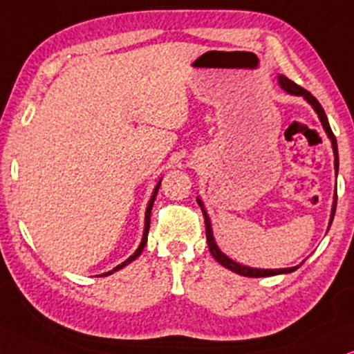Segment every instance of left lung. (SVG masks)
I'll list each match as a JSON object with an SVG mask.
<instances>
[{"mask_svg":"<svg viewBox=\"0 0 354 354\" xmlns=\"http://www.w3.org/2000/svg\"><path fill=\"white\" fill-rule=\"evenodd\" d=\"M279 86L284 89L286 93H289V95H294V96H302L304 100H306L308 104L314 107V111L317 114H319V119L322 125H324L326 136H328L330 140H332V147H333V155H335V171L338 173V147H337V138H335L332 129H330V124H328V119H326V114L324 111V107L320 106V102L315 100L314 96L310 95V93L307 91V89H304L302 86H299L294 82H290L289 78H286L284 75H279ZM198 204L201 205V210H203L204 214V222H205V236H207V245H209V252L212 254L214 258L217 259L218 263H221L222 266H225L227 270L236 272V274H241V276H248V277H265V276H274V274H283V272H292L296 271L299 266H292V268H283V270H258V268H250V266H243L240 265V263L234 261V259H230L227 254H223L221 250H218L216 240H214V235H212V227H210V221H209V216L207 212H205L204 209V204L203 201L198 198ZM335 210H337V194H335V201H333V207H332V217H330V223H328V229L330 225H332L333 222V217H335Z\"/></svg>","mask_w":354,"mask_h":354,"instance_id":"1","label":"left lung"}]
</instances>
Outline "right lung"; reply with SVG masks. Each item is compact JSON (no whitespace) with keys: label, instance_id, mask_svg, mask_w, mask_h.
<instances>
[{"label":"right lung","instance_id":"1","mask_svg":"<svg viewBox=\"0 0 354 354\" xmlns=\"http://www.w3.org/2000/svg\"><path fill=\"white\" fill-rule=\"evenodd\" d=\"M160 183H162V180L158 181V185L155 186V189H153V194H151V198H150V201H149V205H147V210H145V229H144V236H142V241H140V245H138V248L136 250V253L132 254V257H129L127 259H125L124 263H120L119 266H115L113 271H109V272H104V274H101V276H109V274H113L114 271H118V270H120V268H124V266H127L129 263H132L133 259H136L138 254L142 253V250L145 248V243H147V236H149V229H150V214H151V207H153V203H155V198H156V192H158V189H160Z\"/></svg>","mask_w":354,"mask_h":354}]
</instances>
